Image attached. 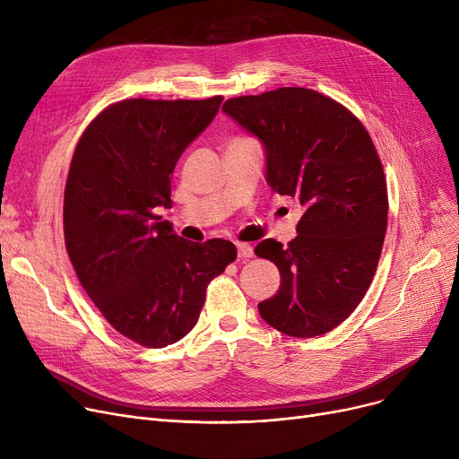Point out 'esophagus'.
<instances>
[{"label":"esophagus","instance_id":"34e87169","mask_svg":"<svg viewBox=\"0 0 459 459\" xmlns=\"http://www.w3.org/2000/svg\"><path fill=\"white\" fill-rule=\"evenodd\" d=\"M238 256L239 258H251L253 256V247L249 244H238Z\"/></svg>","mask_w":459,"mask_h":459}]
</instances>
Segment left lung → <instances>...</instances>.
I'll list each match as a JSON object with an SVG mask.
<instances>
[{"label": "left lung", "instance_id": "left-lung-1", "mask_svg": "<svg viewBox=\"0 0 459 459\" xmlns=\"http://www.w3.org/2000/svg\"><path fill=\"white\" fill-rule=\"evenodd\" d=\"M223 111L264 143L270 187L305 206L290 244L268 238L255 247L281 273L260 316L290 336L325 334L365 298L387 230V180L372 137L348 108L305 87L236 96Z\"/></svg>", "mask_w": 459, "mask_h": 459}]
</instances>
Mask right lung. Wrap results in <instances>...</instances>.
Returning a JSON list of instances; mask_svg holds the SVG:
<instances>
[{
    "mask_svg": "<svg viewBox=\"0 0 459 459\" xmlns=\"http://www.w3.org/2000/svg\"><path fill=\"white\" fill-rule=\"evenodd\" d=\"M221 100L115 102L91 120L70 161L66 253L102 316L141 346L184 339L199 320L210 281L238 255L221 238L187 242L156 213L171 208L177 161Z\"/></svg>",
    "mask_w": 459,
    "mask_h": 459,
    "instance_id": "obj_1",
    "label": "right lung"
}]
</instances>
